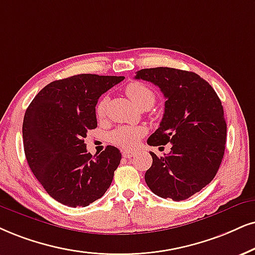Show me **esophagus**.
Instances as JSON below:
<instances>
[{"label":"esophagus","instance_id":"esophagus-1","mask_svg":"<svg viewBox=\"0 0 255 255\" xmlns=\"http://www.w3.org/2000/svg\"><path fill=\"white\" fill-rule=\"evenodd\" d=\"M134 154H135L134 150H128V149L122 150V156L128 157V159H129V157H131V156H134Z\"/></svg>","mask_w":255,"mask_h":255}]
</instances>
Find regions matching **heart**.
I'll list each match as a JSON object with an SVG mask.
<instances>
[{
	"label": "heart",
	"mask_w": 255,
	"mask_h": 255,
	"mask_svg": "<svg viewBox=\"0 0 255 255\" xmlns=\"http://www.w3.org/2000/svg\"><path fill=\"white\" fill-rule=\"evenodd\" d=\"M126 95L133 102L136 108H150L155 102V94L147 85L142 82L133 81L129 82L125 88ZM108 98L102 96L96 104L95 113L99 119L104 118L106 114V108H107ZM144 129L141 127H131V126H121V127L115 128L114 130L109 134V140L112 143L124 148H134L143 136Z\"/></svg>",
	"instance_id": "obj_1"
}]
</instances>
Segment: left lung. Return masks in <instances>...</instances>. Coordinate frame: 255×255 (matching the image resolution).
<instances>
[{
	"mask_svg": "<svg viewBox=\"0 0 255 255\" xmlns=\"http://www.w3.org/2000/svg\"><path fill=\"white\" fill-rule=\"evenodd\" d=\"M135 79L157 86L166 98L162 121L147 143L172 144L168 155L150 151L147 186L163 199L191 198L214 179L224 157L227 125L220 99L193 72L157 67L138 70Z\"/></svg>",
	"mask_w": 255,
	"mask_h": 255,
	"instance_id": "1",
	"label": "left lung"
}]
</instances>
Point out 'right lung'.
Segmentation results:
<instances>
[{
	"instance_id": "add662e5",
	"label": "right lung",
	"mask_w": 255,
	"mask_h": 255,
	"mask_svg": "<svg viewBox=\"0 0 255 255\" xmlns=\"http://www.w3.org/2000/svg\"><path fill=\"white\" fill-rule=\"evenodd\" d=\"M124 76L79 74L50 82L24 114V154L35 178L51 198L69 207H86L101 198L120 165L121 153L107 146L87 151L85 137L98 127L95 106Z\"/></svg>"
}]
</instances>
